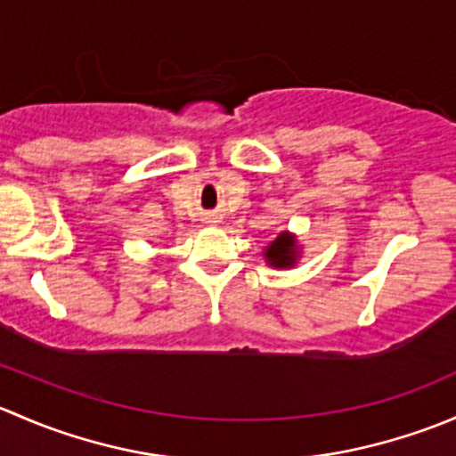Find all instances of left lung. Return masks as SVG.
<instances>
[{
	"instance_id": "left-lung-1",
	"label": "left lung",
	"mask_w": 456,
	"mask_h": 456,
	"mask_svg": "<svg viewBox=\"0 0 456 456\" xmlns=\"http://www.w3.org/2000/svg\"><path fill=\"white\" fill-rule=\"evenodd\" d=\"M266 257L273 266H291L296 262V245L289 233H280L266 249Z\"/></svg>"
}]
</instances>
